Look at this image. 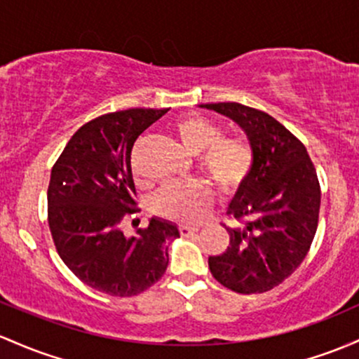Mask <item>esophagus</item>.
Wrapping results in <instances>:
<instances>
[{
    "label": "esophagus",
    "mask_w": 359,
    "mask_h": 359,
    "mask_svg": "<svg viewBox=\"0 0 359 359\" xmlns=\"http://www.w3.org/2000/svg\"><path fill=\"white\" fill-rule=\"evenodd\" d=\"M179 230L182 235H191V233H196V231H199V226H187V224H182Z\"/></svg>",
    "instance_id": "obj_1"
}]
</instances>
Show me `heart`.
Instances as JSON below:
<instances>
[{
	"label": "heart",
	"mask_w": 359,
	"mask_h": 359,
	"mask_svg": "<svg viewBox=\"0 0 359 359\" xmlns=\"http://www.w3.org/2000/svg\"><path fill=\"white\" fill-rule=\"evenodd\" d=\"M182 147L192 155H201V167L222 191H233L249 173L252 151L238 140H223L219 126L206 117L192 114L173 126ZM210 189L201 180L168 184L153 199V210L163 218L179 223H198L210 206Z\"/></svg>",
	"instance_id": "1"
}]
</instances>
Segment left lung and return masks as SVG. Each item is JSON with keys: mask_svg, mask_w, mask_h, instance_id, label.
<instances>
[{"mask_svg": "<svg viewBox=\"0 0 359 359\" xmlns=\"http://www.w3.org/2000/svg\"><path fill=\"white\" fill-rule=\"evenodd\" d=\"M245 131L252 167L240 184L228 215L230 247L208 259L224 288L252 294L273 290L294 273L317 231L320 186L306 148L269 114L235 102L201 104Z\"/></svg>", "mask_w": 359, "mask_h": 359, "instance_id": "8db88e82", "label": "left lung"}]
</instances>
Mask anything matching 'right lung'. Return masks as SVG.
<instances>
[{
    "instance_id": "add662e5",
    "label": "right lung",
    "mask_w": 359,
    "mask_h": 359,
    "mask_svg": "<svg viewBox=\"0 0 359 359\" xmlns=\"http://www.w3.org/2000/svg\"><path fill=\"white\" fill-rule=\"evenodd\" d=\"M168 109H129L81 126L62 149L47 189L49 228L59 257L90 288L135 297L165 274L175 223L153 216L136 237L121 222L135 215L131 149Z\"/></svg>"
}]
</instances>
